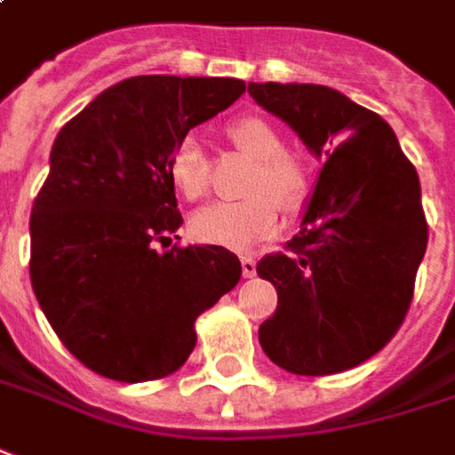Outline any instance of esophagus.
<instances>
[{"label": "esophagus", "mask_w": 455, "mask_h": 455, "mask_svg": "<svg viewBox=\"0 0 455 455\" xmlns=\"http://www.w3.org/2000/svg\"><path fill=\"white\" fill-rule=\"evenodd\" d=\"M240 265H243V275L255 277V273H258V263H255L252 255H243V258H240Z\"/></svg>", "instance_id": "obj_1"}]
</instances>
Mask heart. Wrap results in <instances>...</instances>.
Returning <instances> with one entry per match:
<instances>
[{"label":"heart","mask_w":455,"mask_h":455,"mask_svg":"<svg viewBox=\"0 0 455 455\" xmlns=\"http://www.w3.org/2000/svg\"><path fill=\"white\" fill-rule=\"evenodd\" d=\"M228 135L235 148L248 152L255 170L248 182V200L212 203L192 215V240L228 250H248L280 228V211L295 215L306 205L310 180L303 163L285 152L283 137L263 117L245 115L230 122ZM170 182L185 200H200L207 192V160L195 137H182L167 163Z\"/></svg>","instance_id":"obj_1"}]
</instances>
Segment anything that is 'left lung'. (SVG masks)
<instances>
[{
	"label": "left lung",
	"mask_w": 455,
	"mask_h": 455,
	"mask_svg": "<svg viewBox=\"0 0 455 455\" xmlns=\"http://www.w3.org/2000/svg\"><path fill=\"white\" fill-rule=\"evenodd\" d=\"M248 92L325 160L300 233L258 263L277 291L260 346L295 376L343 373L386 348L411 307L428 245L419 172L388 122L331 87Z\"/></svg>",
	"instance_id": "obj_1"
}]
</instances>
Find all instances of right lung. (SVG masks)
I'll list each match as a JSON object with an SVG mask.
<instances>
[{
	"label": "right lung",
	"mask_w": 455,
	"mask_h": 455,
	"mask_svg": "<svg viewBox=\"0 0 455 455\" xmlns=\"http://www.w3.org/2000/svg\"><path fill=\"white\" fill-rule=\"evenodd\" d=\"M243 92L240 79L142 75L94 97L54 140L29 218V277L64 348L94 373L122 383L175 373L197 315L237 285L230 250L157 245L182 225L172 149Z\"/></svg>",
	"instance_id": "right-lung-1"
}]
</instances>
